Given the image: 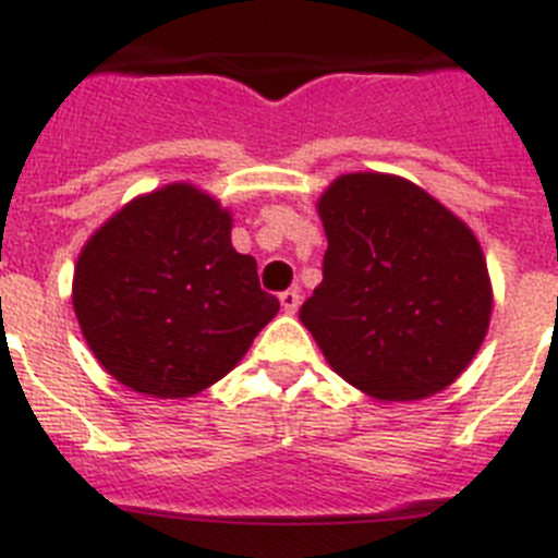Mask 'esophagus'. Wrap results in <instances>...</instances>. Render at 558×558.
<instances>
[{
    "mask_svg": "<svg viewBox=\"0 0 558 558\" xmlns=\"http://www.w3.org/2000/svg\"><path fill=\"white\" fill-rule=\"evenodd\" d=\"M279 302H282V307H284V313H290L293 315L295 310H299V304H302V293H299V290H284L282 295H279Z\"/></svg>",
    "mask_w": 558,
    "mask_h": 558,
    "instance_id": "obj_1",
    "label": "esophagus"
}]
</instances>
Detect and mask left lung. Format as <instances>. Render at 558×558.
Here are the masks:
<instances>
[{
  "label": "left lung",
  "instance_id": "obj_1",
  "mask_svg": "<svg viewBox=\"0 0 558 558\" xmlns=\"http://www.w3.org/2000/svg\"><path fill=\"white\" fill-rule=\"evenodd\" d=\"M318 218L324 279L299 318L332 372L383 402L452 386L492 318L489 268L470 226L388 172L338 175Z\"/></svg>",
  "mask_w": 558,
  "mask_h": 558
}]
</instances>
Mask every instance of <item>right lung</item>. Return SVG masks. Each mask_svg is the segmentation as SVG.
<instances>
[{
    "label": "right lung",
    "mask_w": 558,
    "mask_h": 558,
    "mask_svg": "<svg viewBox=\"0 0 558 558\" xmlns=\"http://www.w3.org/2000/svg\"><path fill=\"white\" fill-rule=\"evenodd\" d=\"M72 307L97 363L156 399L215 386L279 313L254 256L231 245V211L186 181L128 201L88 236Z\"/></svg>",
    "instance_id": "1"
}]
</instances>
